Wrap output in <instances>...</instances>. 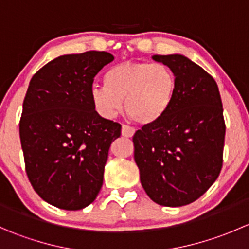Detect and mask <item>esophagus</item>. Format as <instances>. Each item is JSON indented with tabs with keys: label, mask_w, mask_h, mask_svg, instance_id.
I'll list each match as a JSON object with an SVG mask.
<instances>
[{
	"label": "esophagus",
	"mask_w": 249,
	"mask_h": 249,
	"mask_svg": "<svg viewBox=\"0 0 249 249\" xmlns=\"http://www.w3.org/2000/svg\"><path fill=\"white\" fill-rule=\"evenodd\" d=\"M135 131L136 130L132 126H129V125H123L122 126V135L124 137H132L135 135Z\"/></svg>",
	"instance_id": "obj_1"
}]
</instances>
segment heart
<instances>
[{
    "label": "heart",
    "mask_w": 249,
    "mask_h": 249,
    "mask_svg": "<svg viewBox=\"0 0 249 249\" xmlns=\"http://www.w3.org/2000/svg\"><path fill=\"white\" fill-rule=\"evenodd\" d=\"M105 85H94L90 97L105 118H114L125 109L136 123L149 124L160 119L172 104L177 89L175 72L164 64L124 61L105 74Z\"/></svg>",
    "instance_id": "heart-1"
}]
</instances>
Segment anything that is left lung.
<instances>
[{
	"label": "left lung",
	"mask_w": 249,
	"mask_h": 249,
	"mask_svg": "<svg viewBox=\"0 0 249 249\" xmlns=\"http://www.w3.org/2000/svg\"><path fill=\"white\" fill-rule=\"evenodd\" d=\"M175 72L177 89L160 119L134 135L135 161L143 189L154 202L178 207L194 202L223 167L225 126L214 78L183 55H154Z\"/></svg>",
	"instance_id": "obj_1"
}]
</instances>
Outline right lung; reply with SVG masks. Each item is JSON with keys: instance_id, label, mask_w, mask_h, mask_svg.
<instances>
[{"instance_id": "1", "label": "right lung", "mask_w": 249, "mask_h": 249, "mask_svg": "<svg viewBox=\"0 0 249 249\" xmlns=\"http://www.w3.org/2000/svg\"><path fill=\"white\" fill-rule=\"evenodd\" d=\"M114 60L107 52L62 55L30 80L19 123L25 171L50 205L77 211L96 199L109 147L122 125L100 117L94 78Z\"/></svg>"}]
</instances>
